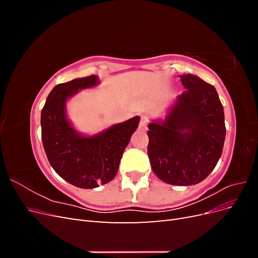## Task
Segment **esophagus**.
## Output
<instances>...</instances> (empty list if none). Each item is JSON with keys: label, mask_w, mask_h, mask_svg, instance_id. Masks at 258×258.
Returning <instances> with one entry per match:
<instances>
[{"label": "esophagus", "mask_w": 258, "mask_h": 258, "mask_svg": "<svg viewBox=\"0 0 258 258\" xmlns=\"http://www.w3.org/2000/svg\"><path fill=\"white\" fill-rule=\"evenodd\" d=\"M148 121H150V117L148 116H142L141 117V120H140V124H139V128L141 130H146L147 129V124Z\"/></svg>", "instance_id": "1"}]
</instances>
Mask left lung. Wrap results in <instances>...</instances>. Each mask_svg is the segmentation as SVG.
<instances>
[{"mask_svg":"<svg viewBox=\"0 0 258 258\" xmlns=\"http://www.w3.org/2000/svg\"><path fill=\"white\" fill-rule=\"evenodd\" d=\"M185 91L166 120L148 124L147 154L152 169L171 185L198 184L222 156L226 127L214 86L196 75L179 76Z\"/></svg>","mask_w":258,"mask_h":258,"instance_id":"left-lung-1","label":"left lung"}]
</instances>
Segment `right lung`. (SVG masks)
Segmentation results:
<instances>
[{
  "instance_id": "1",
  "label": "right lung",
  "mask_w": 258,
  "mask_h": 258,
  "mask_svg": "<svg viewBox=\"0 0 258 258\" xmlns=\"http://www.w3.org/2000/svg\"><path fill=\"white\" fill-rule=\"evenodd\" d=\"M98 84L96 75L59 84L46 99L41 115L42 142L53 170L70 184L96 188L115 177L140 117L117 123L95 137H82L66 116V101L80 89Z\"/></svg>"
}]
</instances>
